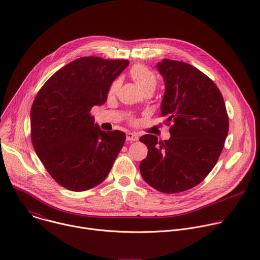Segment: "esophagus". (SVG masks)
<instances>
[{
  "instance_id": "1",
  "label": "esophagus",
  "mask_w": 260,
  "mask_h": 260,
  "mask_svg": "<svg viewBox=\"0 0 260 260\" xmlns=\"http://www.w3.org/2000/svg\"><path fill=\"white\" fill-rule=\"evenodd\" d=\"M138 139H139V137L135 133H127L126 134V141L133 142V141H138Z\"/></svg>"
}]
</instances>
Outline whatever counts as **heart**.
<instances>
[{"label":"heart","mask_w":260,"mask_h":260,"mask_svg":"<svg viewBox=\"0 0 260 260\" xmlns=\"http://www.w3.org/2000/svg\"><path fill=\"white\" fill-rule=\"evenodd\" d=\"M131 77L141 91L151 88L155 89L157 79L155 74L144 64H136L131 69ZM119 86V80H115L110 87V92H114Z\"/></svg>","instance_id":"heart-1"}]
</instances>
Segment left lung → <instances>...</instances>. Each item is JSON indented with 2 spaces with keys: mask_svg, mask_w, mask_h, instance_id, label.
<instances>
[{
  "mask_svg": "<svg viewBox=\"0 0 260 260\" xmlns=\"http://www.w3.org/2000/svg\"><path fill=\"white\" fill-rule=\"evenodd\" d=\"M156 67L166 85L160 116L171 125V138H140L148 148L140 172L156 190L178 193L197 186L216 165L229 134V116L220 90L199 69L168 58Z\"/></svg>",
  "mask_w": 260,
  "mask_h": 260,
  "instance_id": "left-lung-1",
  "label": "left lung"
}]
</instances>
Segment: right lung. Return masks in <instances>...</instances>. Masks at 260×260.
I'll return each instance as SVG.
<instances>
[{"label":"right lung","instance_id":"add662e5","mask_svg":"<svg viewBox=\"0 0 260 260\" xmlns=\"http://www.w3.org/2000/svg\"><path fill=\"white\" fill-rule=\"evenodd\" d=\"M127 59L80 57L45 82L30 109V139L49 175L62 187L84 191L103 182L125 142L120 131L104 132L90 115L106 103Z\"/></svg>","mask_w":260,"mask_h":260}]
</instances>
